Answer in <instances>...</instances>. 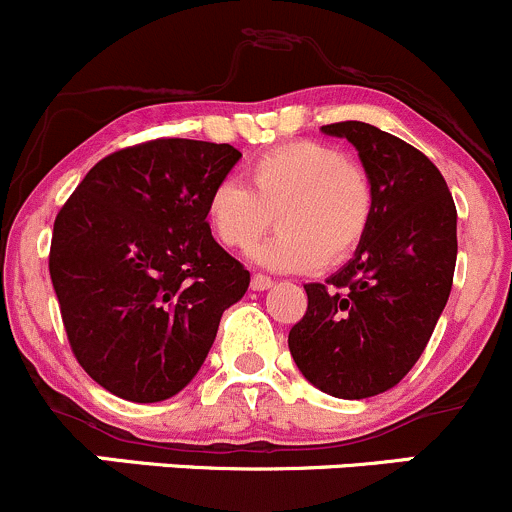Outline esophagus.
<instances>
[{
    "mask_svg": "<svg viewBox=\"0 0 512 512\" xmlns=\"http://www.w3.org/2000/svg\"><path fill=\"white\" fill-rule=\"evenodd\" d=\"M272 285H275V280H270L267 275H252L250 280V287L255 289V292H265V289H270Z\"/></svg>",
    "mask_w": 512,
    "mask_h": 512,
    "instance_id": "esophagus-1",
    "label": "esophagus"
}]
</instances>
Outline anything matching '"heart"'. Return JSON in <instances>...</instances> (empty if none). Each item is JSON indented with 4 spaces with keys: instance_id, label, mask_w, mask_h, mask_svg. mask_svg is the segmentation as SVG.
I'll list each match as a JSON object with an SVG mask.
<instances>
[{
    "instance_id": "heart-1",
    "label": "heart",
    "mask_w": 512,
    "mask_h": 512,
    "mask_svg": "<svg viewBox=\"0 0 512 512\" xmlns=\"http://www.w3.org/2000/svg\"><path fill=\"white\" fill-rule=\"evenodd\" d=\"M277 215L280 232L252 250L277 272L337 267L354 255L374 215L366 170L334 146L294 141L247 165V188L220 180L205 200V218L220 245L247 250Z\"/></svg>"
}]
</instances>
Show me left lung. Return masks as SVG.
I'll list each match as a JSON object with an SVG mask.
<instances>
[{
	"instance_id": "8db88e82",
	"label": "left lung",
	"mask_w": 512,
	"mask_h": 512,
	"mask_svg": "<svg viewBox=\"0 0 512 512\" xmlns=\"http://www.w3.org/2000/svg\"><path fill=\"white\" fill-rule=\"evenodd\" d=\"M359 151L374 215L354 257L309 282L289 352L309 384L369 399L399 384L426 349L456 270V205L441 170L401 138L361 121L322 126Z\"/></svg>"
}]
</instances>
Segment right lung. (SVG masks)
<instances>
[{"instance_id": "1", "label": "right lung", "mask_w": 512, "mask_h": 512, "mask_svg": "<svg viewBox=\"0 0 512 512\" xmlns=\"http://www.w3.org/2000/svg\"><path fill=\"white\" fill-rule=\"evenodd\" d=\"M242 158L158 138L98 160L54 220L49 272L76 361L136 404L190 384L250 272L215 242L205 200Z\"/></svg>"}]
</instances>
